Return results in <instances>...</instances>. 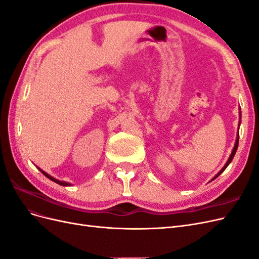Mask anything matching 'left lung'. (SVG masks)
Wrapping results in <instances>:
<instances>
[{
  "instance_id": "left-lung-1",
  "label": "left lung",
  "mask_w": 259,
  "mask_h": 259,
  "mask_svg": "<svg viewBox=\"0 0 259 259\" xmlns=\"http://www.w3.org/2000/svg\"><path fill=\"white\" fill-rule=\"evenodd\" d=\"M239 117H240V120H239V126H238V135H237V139H236V144H234V147H233V149H232V151H231V154H230V156H229V159L228 160H227V162H226V164H225V165H224V167L221 169V170H219L218 171V173L213 177V178H211L210 179V182H211V180H214L215 178H217L219 175H221L222 173H223V171L227 168V166H228L229 165V164L231 163V161H232V159H233V156H234V154H236V152H237V149H238V146H239V127H240V124H241V108L239 109Z\"/></svg>"
}]
</instances>
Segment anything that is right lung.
<instances>
[{"label":"right lung","mask_w":259,"mask_h":259,"mask_svg":"<svg viewBox=\"0 0 259 259\" xmlns=\"http://www.w3.org/2000/svg\"><path fill=\"white\" fill-rule=\"evenodd\" d=\"M37 167V166H36ZM38 168V170L41 171V173L44 175V176H46L48 177L49 179H51L52 182H54V183H56V184H58V185H60V186H65V187H68V186H71V184H69V183H67V182H62V180H59V179H56V178H54L53 176H51L50 174H48L46 173V171H44L43 169H41L40 167H37Z\"/></svg>","instance_id":"1"}]
</instances>
